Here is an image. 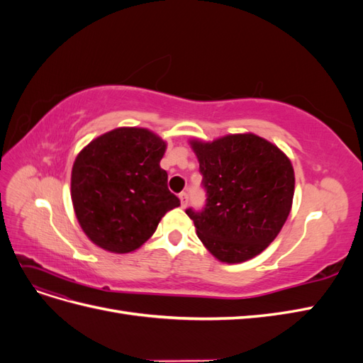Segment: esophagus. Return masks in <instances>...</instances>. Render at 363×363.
<instances>
[{
	"mask_svg": "<svg viewBox=\"0 0 363 363\" xmlns=\"http://www.w3.org/2000/svg\"><path fill=\"white\" fill-rule=\"evenodd\" d=\"M179 199H180V204H182V207H186L188 206V203H189V195L186 194V192H182L180 195H179Z\"/></svg>",
	"mask_w": 363,
	"mask_h": 363,
	"instance_id": "34e87169",
	"label": "esophagus"
}]
</instances>
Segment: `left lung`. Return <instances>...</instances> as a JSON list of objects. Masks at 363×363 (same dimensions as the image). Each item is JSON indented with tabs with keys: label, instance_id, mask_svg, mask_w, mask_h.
<instances>
[{
	"label": "left lung",
	"instance_id": "8db88e82",
	"mask_svg": "<svg viewBox=\"0 0 363 363\" xmlns=\"http://www.w3.org/2000/svg\"><path fill=\"white\" fill-rule=\"evenodd\" d=\"M200 162L206 206L189 207L196 235L221 262L240 263L260 255L289 216L295 177L291 160L252 133L213 142L191 140Z\"/></svg>",
	"mask_w": 363,
	"mask_h": 363
}]
</instances>
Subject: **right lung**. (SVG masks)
<instances>
[{
    "mask_svg": "<svg viewBox=\"0 0 363 363\" xmlns=\"http://www.w3.org/2000/svg\"><path fill=\"white\" fill-rule=\"evenodd\" d=\"M167 144L147 128L121 127L94 139L77 156L71 199L83 232L112 252L138 250L164 213L180 206L160 168Z\"/></svg>",
    "mask_w": 363,
    "mask_h": 363,
    "instance_id": "1",
    "label": "right lung"
}]
</instances>
